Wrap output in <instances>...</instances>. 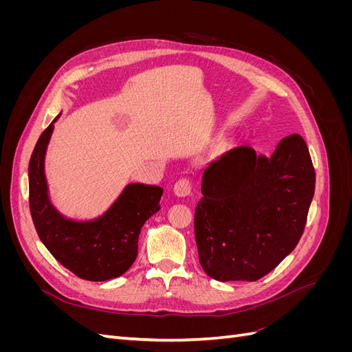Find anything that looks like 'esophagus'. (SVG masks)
<instances>
[{"instance_id": "obj_1", "label": "esophagus", "mask_w": 352, "mask_h": 352, "mask_svg": "<svg viewBox=\"0 0 352 352\" xmlns=\"http://www.w3.org/2000/svg\"><path fill=\"white\" fill-rule=\"evenodd\" d=\"M173 190L177 197H188L190 195V192H192V184H190L189 179L182 177L175 184Z\"/></svg>"}]
</instances>
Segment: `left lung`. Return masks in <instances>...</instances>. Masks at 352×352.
<instances>
[{
    "label": "left lung",
    "mask_w": 352,
    "mask_h": 352,
    "mask_svg": "<svg viewBox=\"0 0 352 352\" xmlns=\"http://www.w3.org/2000/svg\"><path fill=\"white\" fill-rule=\"evenodd\" d=\"M314 186L310 153L296 133L270 158L242 145L214 160L194 217L201 267L220 282L270 273L300 242Z\"/></svg>",
    "instance_id": "obj_1"
}]
</instances>
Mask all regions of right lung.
I'll return each mask as SVG.
<instances>
[{"label": "right lung", "mask_w": 352, "mask_h": 352, "mask_svg": "<svg viewBox=\"0 0 352 352\" xmlns=\"http://www.w3.org/2000/svg\"><path fill=\"white\" fill-rule=\"evenodd\" d=\"M57 119L41 133L29 162V208L36 233L52 257L78 278L91 282L119 278L136 258L141 228L160 210L163 189L131 184L98 219L63 217L51 204L44 173L47 145Z\"/></svg>", "instance_id": "right-lung-1"}]
</instances>
